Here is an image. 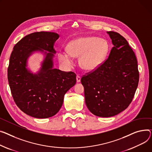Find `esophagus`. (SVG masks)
<instances>
[{"label": "esophagus", "mask_w": 152, "mask_h": 152, "mask_svg": "<svg viewBox=\"0 0 152 152\" xmlns=\"http://www.w3.org/2000/svg\"><path fill=\"white\" fill-rule=\"evenodd\" d=\"M76 81L77 83H79L80 81V76H79V75L76 76Z\"/></svg>", "instance_id": "obj_1"}]
</instances>
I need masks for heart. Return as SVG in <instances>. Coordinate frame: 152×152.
<instances>
[{
  "instance_id": "obj_1",
  "label": "heart",
  "mask_w": 152,
  "mask_h": 152,
  "mask_svg": "<svg viewBox=\"0 0 152 152\" xmlns=\"http://www.w3.org/2000/svg\"><path fill=\"white\" fill-rule=\"evenodd\" d=\"M68 50L58 54L59 60L67 66L73 64V57H79V65L86 71H93L98 68L107 56L109 45L105 39L95 37H84L71 42Z\"/></svg>"
}]
</instances>
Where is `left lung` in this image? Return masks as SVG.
<instances>
[{"mask_svg":"<svg viewBox=\"0 0 152 152\" xmlns=\"http://www.w3.org/2000/svg\"><path fill=\"white\" fill-rule=\"evenodd\" d=\"M107 34L114 45L108 58L80 80L87 108L102 117L114 116L128 107L139 78L137 58L126 39L117 32Z\"/></svg>","mask_w":152,"mask_h":152,"instance_id":"1","label":"left lung"}]
</instances>
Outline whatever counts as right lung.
Here are the masks:
<instances>
[{
    "mask_svg": "<svg viewBox=\"0 0 152 152\" xmlns=\"http://www.w3.org/2000/svg\"><path fill=\"white\" fill-rule=\"evenodd\" d=\"M59 35L54 32H39L28 34L14 46L10 57L8 80L17 106L23 113L38 118L56 115L61 108L64 95L76 83V74L53 68L56 52L54 44ZM43 50L46 57L38 74L26 68V59L34 51Z\"/></svg>",
    "mask_w": 152,
    "mask_h": 152,
    "instance_id": "right-lung-1",
    "label": "right lung"
}]
</instances>
